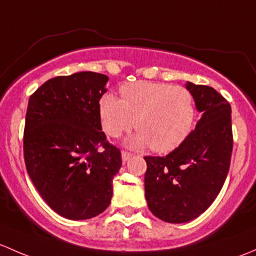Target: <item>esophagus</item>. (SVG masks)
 Returning a JSON list of instances; mask_svg holds the SVG:
<instances>
[{"label": "esophagus", "mask_w": 256, "mask_h": 256, "mask_svg": "<svg viewBox=\"0 0 256 256\" xmlns=\"http://www.w3.org/2000/svg\"><path fill=\"white\" fill-rule=\"evenodd\" d=\"M130 156H132L130 152H126V150H122V160H123V162H128V160L130 159Z\"/></svg>", "instance_id": "esophagus-1"}]
</instances>
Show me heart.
I'll return each instance as SVG.
<instances>
[{"label":"heart","mask_w":256,"mask_h":256,"mask_svg":"<svg viewBox=\"0 0 256 256\" xmlns=\"http://www.w3.org/2000/svg\"><path fill=\"white\" fill-rule=\"evenodd\" d=\"M122 100L104 94L100 100L104 130L112 138L132 127L138 129L129 139L134 148H152L168 152L180 146L191 133L196 117L194 97L182 86L136 81L120 88Z\"/></svg>","instance_id":"heart-1"}]
</instances>
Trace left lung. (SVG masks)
Masks as SVG:
<instances>
[{
    "label": "left lung",
    "mask_w": 256,
    "mask_h": 256,
    "mask_svg": "<svg viewBox=\"0 0 256 256\" xmlns=\"http://www.w3.org/2000/svg\"><path fill=\"white\" fill-rule=\"evenodd\" d=\"M196 108V128L166 156H146L148 207L168 223L194 220L222 190L233 150L230 104L213 88L187 82Z\"/></svg>",
    "instance_id": "1"
}]
</instances>
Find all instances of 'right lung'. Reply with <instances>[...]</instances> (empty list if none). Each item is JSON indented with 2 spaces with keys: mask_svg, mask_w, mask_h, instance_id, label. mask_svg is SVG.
<instances>
[{
  "mask_svg": "<svg viewBox=\"0 0 256 256\" xmlns=\"http://www.w3.org/2000/svg\"><path fill=\"white\" fill-rule=\"evenodd\" d=\"M108 76L82 71L44 82L28 101L23 154L32 182L68 220L96 217L110 206L120 150L102 132L98 106Z\"/></svg>",
  "mask_w": 256,
  "mask_h": 256,
  "instance_id": "1",
  "label": "right lung"
}]
</instances>
